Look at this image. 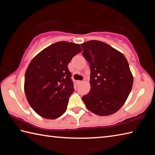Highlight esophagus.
<instances>
[{
    "label": "esophagus",
    "instance_id": "34e87169",
    "mask_svg": "<svg viewBox=\"0 0 155 155\" xmlns=\"http://www.w3.org/2000/svg\"><path fill=\"white\" fill-rule=\"evenodd\" d=\"M83 83V81H77V84H80Z\"/></svg>",
    "mask_w": 155,
    "mask_h": 155
}]
</instances>
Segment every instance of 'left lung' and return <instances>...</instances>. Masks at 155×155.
Listing matches in <instances>:
<instances>
[{
  "instance_id": "left-lung-1",
  "label": "left lung",
  "mask_w": 155,
  "mask_h": 155,
  "mask_svg": "<svg viewBox=\"0 0 155 155\" xmlns=\"http://www.w3.org/2000/svg\"><path fill=\"white\" fill-rule=\"evenodd\" d=\"M81 45L91 67V91L83 101L92 113L113 114L124 104L133 87V76L127 58L102 41H89Z\"/></svg>"
}]
</instances>
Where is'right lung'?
Returning <instances> with one entry per match:
<instances>
[{
  "label": "right lung",
  "mask_w": 155,
  "mask_h": 155,
  "mask_svg": "<svg viewBox=\"0 0 155 155\" xmlns=\"http://www.w3.org/2000/svg\"><path fill=\"white\" fill-rule=\"evenodd\" d=\"M81 51L78 44L60 41L32 59L25 72L24 90L29 104L39 116L56 119L67 110L74 92L68 64Z\"/></svg>",
  "instance_id": "obj_1"
}]
</instances>
